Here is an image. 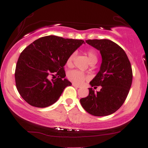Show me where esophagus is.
<instances>
[{"label": "esophagus", "mask_w": 148, "mask_h": 148, "mask_svg": "<svg viewBox=\"0 0 148 148\" xmlns=\"http://www.w3.org/2000/svg\"><path fill=\"white\" fill-rule=\"evenodd\" d=\"M72 86H74V88H80L79 86H77V85H76V84H72Z\"/></svg>", "instance_id": "obj_1"}]
</instances>
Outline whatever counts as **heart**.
Masks as SVG:
<instances>
[{"label":"heart","instance_id":"1","mask_svg":"<svg viewBox=\"0 0 148 148\" xmlns=\"http://www.w3.org/2000/svg\"><path fill=\"white\" fill-rule=\"evenodd\" d=\"M86 54H87L88 60H89L90 62H92L94 60H97V56L96 53L93 51H88L86 52ZM76 53H73L71 54L70 56L67 58V62H66V64L68 67H71L73 64V60H74V57H75ZM67 78H68L69 81H72L74 84H77V85H81L84 82V81L86 79V76L82 72L79 70H76V69H74V70L69 71L67 74Z\"/></svg>","mask_w":148,"mask_h":148}]
</instances>
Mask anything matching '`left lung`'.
I'll list each match as a JSON object with an SVG mask.
<instances>
[{"mask_svg": "<svg viewBox=\"0 0 148 148\" xmlns=\"http://www.w3.org/2000/svg\"><path fill=\"white\" fill-rule=\"evenodd\" d=\"M86 42L101 53L100 69L90 84L92 87L101 86V89L95 92L92 88H88L89 95L80 99V102L90 114L106 116L115 113L125 102L132 83V66L125 51L111 40Z\"/></svg>", "mask_w": 148, "mask_h": 148, "instance_id": "obj_1", "label": "left lung"}]
</instances>
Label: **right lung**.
I'll list each match as a JSON object with an SVG mask.
<instances>
[{"mask_svg": "<svg viewBox=\"0 0 148 148\" xmlns=\"http://www.w3.org/2000/svg\"><path fill=\"white\" fill-rule=\"evenodd\" d=\"M83 44L82 40L49 35L28 45L20 54L15 69V82L21 97L38 108L56 102L64 88L72 85L64 78V66Z\"/></svg>", "mask_w": 148, "mask_h": 148, "instance_id": "add662e5", "label": "right lung"}]
</instances>
